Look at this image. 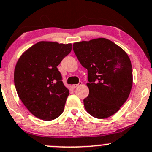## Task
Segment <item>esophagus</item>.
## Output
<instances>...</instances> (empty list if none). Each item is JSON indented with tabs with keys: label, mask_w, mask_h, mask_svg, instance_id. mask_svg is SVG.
<instances>
[{
	"label": "esophagus",
	"mask_w": 152,
	"mask_h": 152,
	"mask_svg": "<svg viewBox=\"0 0 152 152\" xmlns=\"http://www.w3.org/2000/svg\"><path fill=\"white\" fill-rule=\"evenodd\" d=\"M81 84H82V82H81V81H80V82L79 83V84H73V85H72V88H73V89L76 88V87H79V86L81 85Z\"/></svg>",
	"instance_id": "obj_1"
}]
</instances>
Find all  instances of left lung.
Returning a JSON list of instances; mask_svg holds the SVG:
<instances>
[{"label":"left lung","instance_id":"1","mask_svg":"<svg viewBox=\"0 0 152 152\" xmlns=\"http://www.w3.org/2000/svg\"><path fill=\"white\" fill-rule=\"evenodd\" d=\"M73 49L88 73L89 92L84 99L86 111L97 119L114 115L132 89V69L127 54L104 38L76 42Z\"/></svg>","mask_w":152,"mask_h":152}]
</instances>
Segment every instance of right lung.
<instances>
[{"mask_svg": "<svg viewBox=\"0 0 152 152\" xmlns=\"http://www.w3.org/2000/svg\"><path fill=\"white\" fill-rule=\"evenodd\" d=\"M71 49V44L39 41L16 64L14 78L18 96L38 119L51 121L63 113L69 90L57 67Z\"/></svg>", "mask_w": 152, "mask_h": 152, "instance_id": "obj_1", "label": "right lung"}]
</instances>
